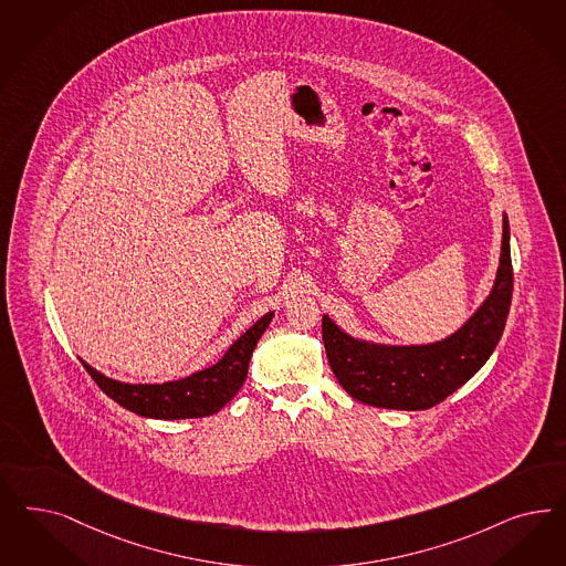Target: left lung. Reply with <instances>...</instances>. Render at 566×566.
<instances>
[{
  "instance_id": "left-lung-1",
  "label": "left lung",
  "mask_w": 566,
  "mask_h": 566,
  "mask_svg": "<svg viewBox=\"0 0 566 566\" xmlns=\"http://www.w3.org/2000/svg\"><path fill=\"white\" fill-rule=\"evenodd\" d=\"M511 300V224L504 212L492 290L462 327L431 344H384L354 337L325 314L328 365L354 400L391 410L433 408L490 360L506 327Z\"/></svg>"
}]
</instances>
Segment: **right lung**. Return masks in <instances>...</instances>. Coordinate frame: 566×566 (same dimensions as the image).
<instances>
[{"instance_id": "1", "label": "right lung", "mask_w": 566, "mask_h": 566, "mask_svg": "<svg viewBox=\"0 0 566 566\" xmlns=\"http://www.w3.org/2000/svg\"><path fill=\"white\" fill-rule=\"evenodd\" d=\"M273 316L274 311L266 312L260 321H255L252 327L229 346L219 363L177 381L125 384L106 377L85 360L81 363L106 396L139 417L160 420L201 419L217 415L224 403L238 396L241 385L248 379V366L255 344L271 325Z\"/></svg>"}]
</instances>
